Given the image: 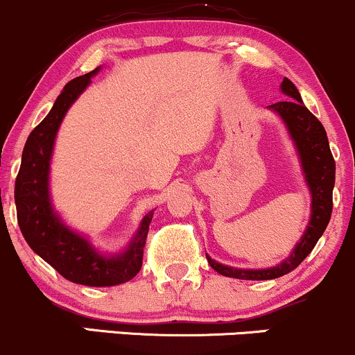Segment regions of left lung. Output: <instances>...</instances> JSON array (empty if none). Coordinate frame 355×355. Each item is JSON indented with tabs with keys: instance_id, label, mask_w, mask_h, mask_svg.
<instances>
[{
	"instance_id": "left-lung-1",
	"label": "left lung",
	"mask_w": 355,
	"mask_h": 355,
	"mask_svg": "<svg viewBox=\"0 0 355 355\" xmlns=\"http://www.w3.org/2000/svg\"><path fill=\"white\" fill-rule=\"evenodd\" d=\"M284 95L288 96L287 101H277L270 105V110L282 118L287 126V132L294 141L300 164H302L304 178L312 195L311 220L305 229L302 239L285 259L282 263H277L268 268H235L215 262L207 255L210 267L218 274L242 280H270L282 277L299 267V263L312 252L315 243L327 229V223L332 215V190L336 183V162L329 148L327 133L322 123L305 108L299 89L288 78H284L280 85Z\"/></svg>"
}]
</instances>
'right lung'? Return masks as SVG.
I'll list each match as a JSON object with an SVG mask.
<instances>
[{"label": "right lung", "instance_id": "obj_1", "mask_svg": "<svg viewBox=\"0 0 355 355\" xmlns=\"http://www.w3.org/2000/svg\"><path fill=\"white\" fill-rule=\"evenodd\" d=\"M100 68L71 80L44 120L28 137L15 183L18 225L28 245L67 280L89 287H112L132 280L141 268L153 210L145 215L135 237L121 254L103 255L64 225L50 198V162L58 128L68 108L92 83Z\"/></svg>", "mask_w": 355, "mask_h": 355}]
</instances>
